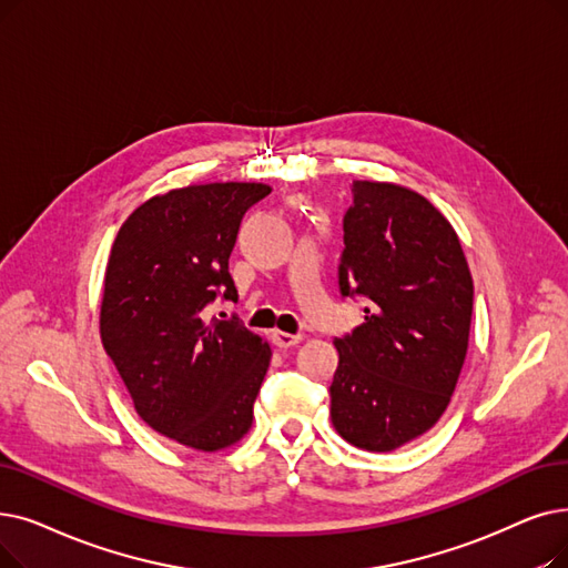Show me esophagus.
<instances>
[{"instance_id": "obj_1", "label": "esophagus", "mask_w": 568, "mask_h": 568, "mask_svg": "<svg viewBox=\"0 0 568 568\" xmlns=\"http://www.w3.org/2000/svg\"><path fill=\"white\" fill-rule=\"evenodd\" d=\"M274 343L278 345V348H283V351H287V348H294V345H300L302 343V334H287V332H274Z\"/></svg>"}]
</instances>
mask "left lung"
Masks as SVG:
<instances>
[{
	"instance_id": "1",
	"label": "left lung",
	"mask_w": 568,
	"mask_h": 568,
	"mask_svg": "<svg viewBox=\"0 0 568 568\" xmlns=\"http://www.w3.org/2000/svg\"><path fill=\"white\" fill-rule=\"evenodd\" d=\"M338 287L366 308L334 338L332 425L362 450H397L438 423L464 366L474 281L462 243L423 194L353 181Z\"/></svg>"
}]
</instances>
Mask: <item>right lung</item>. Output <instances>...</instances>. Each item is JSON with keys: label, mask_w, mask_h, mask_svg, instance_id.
Returning <instances> with one entry per match:
<instances>
[{"label": "right lung", "mask_w": 568, "mask_h": 568, "mask_svg": "<svg viewBox=\"0 0 568 568\" xmlns=\"http://www.w3.org/2000/svg\"><path fill=\"white\" fill-rule=\"evenodd\" d=\"M264 183L169 190L122 223L106 264L100 334L141 420L192 450L234 446L253 425L271 348L236 317H206L236 300L230 255Z\"/></svg>", "instance_id": "add662e5"}]
</instances>
